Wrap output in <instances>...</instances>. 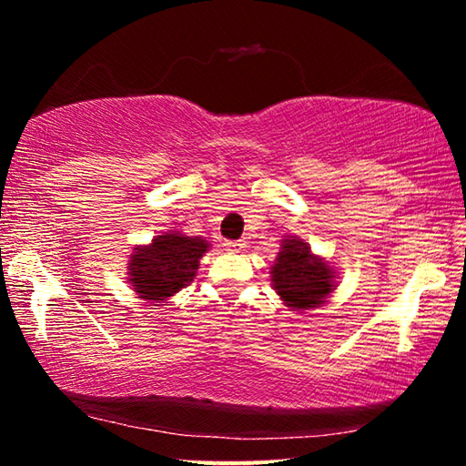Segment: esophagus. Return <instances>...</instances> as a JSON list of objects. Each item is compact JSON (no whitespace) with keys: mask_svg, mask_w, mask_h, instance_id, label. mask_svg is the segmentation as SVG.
<instances>
[{"mask_svg":"<svg viewBox=\"0 0 466 466\" xmlns=\"http://www.w3.org/2000/svg\"><path fill=\"white\" fill-rule=\"evenodd\" d=\"M224 247L232 252H240L247 248V240H226Z\"/></svg>","mask_w":466,"mask_h":466,"instance_id":"obj_1","label":"esophagus"}]
</instances>
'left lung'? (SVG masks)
Here are the masks:
<instances>
[{
  "mask_svg": "<svg viewBox=\"0 0 466 466\" xmlns=\"http://www.w3.org/2000/svg\"><path fill=\"white\" fill-rule=\"evenodd\" d=\"M271 278L283 302L298 310L317 309L335 288L330 267L296 238L283 240Z\"/></svg>",
  "mask_w": 466,
  "mask_h": 466,
  "instance_id": "1",
  "label": "left lung"
}]
</instances>
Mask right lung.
Segmentation results:
<instances>
[{"label":"right lung","instance_id":"add662e5","mask_svg":"<svg viewBox=\"0 0 466 466\" xmlns=\"http://www.w3.org/2000/svg\"><path fill=\"white\" fill-rule=\"evenodd\" d=\"M208 242L177 232L156 236L149 247L136 248L129 261V281L139 298L164 299L195 279Z\"/></svg>","mask_w":466,"mask_h":466}]
</instances>
